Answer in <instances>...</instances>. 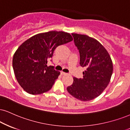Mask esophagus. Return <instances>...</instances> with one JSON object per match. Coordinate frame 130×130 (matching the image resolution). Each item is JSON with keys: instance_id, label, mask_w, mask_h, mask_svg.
<instances>
[{"instance_id": "obj_1", "label": "esophagus", "mask_w": 130, "mask_h": 130, "mask_svg": "<svg viewBox=\"0 0 130 130\" xmlns=\"http://www.w3.org/2000/svg\"><path fill=\"white\" fill-rule=\"evenodd\" d=\"M61 74L62 75H66L68 74V73H65V72H64L61 71Z\"/></svg>"}]
</instances>
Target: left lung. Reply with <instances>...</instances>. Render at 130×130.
Segmentation results:
<instances>
[{"instance_id": "left-lung-1", "label": "left lung", "mask_w": 130, "mask_h": 130, "mask_svg": "<svg viewBox=\"0 0 130 130\" xmlns=\"http://www.w3.org/2000/svg\"><path fill=\"white\" fill-rule=\"evenodd\" d=\"M79 49L80 65L86 68L83 78H73L68 92L82 101L92 100L100 95L109 84L113 73V62L105 48L94 38L72 33Z\"/></svg>"}]
</instances>
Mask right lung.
<instances>
[{"instance_id": "1", "label": "right lung", "mask_w": 130, "mask_h": 130, "mask_svg": "<svg viewBox=\"0 0 130 130\" xmlns=\"http://www.w3.org/2000/svg\"><path fill=\"white\" fill-rule=\"evenodd\" d=\"M73 40L69 33L49 31L35 35L22 43L14 53L12 67L20 86L31 94L47 92L60 74L53 66H47L58 46Z\"/></svg>"}]
</instances>
